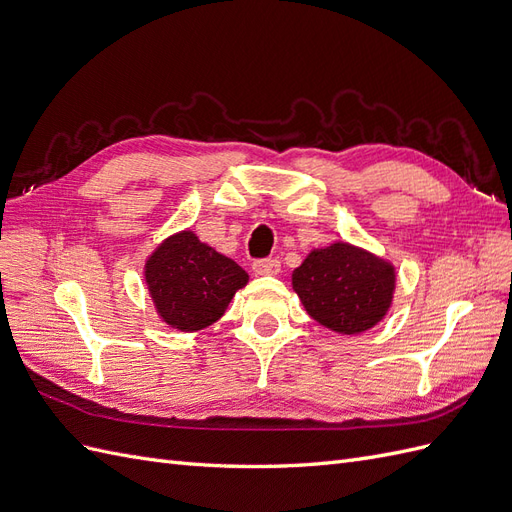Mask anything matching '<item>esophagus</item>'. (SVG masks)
Instances as JSON below:
<instances>
[{
	"label": "esophagus",
	"mask_w": 512,
	"mask_h": 512,
	"mask_svg": "<svg viewBox=\"0 0 512 512\" xmlns=\"http://www.w3.org/2000/svg\"><path fill=\"white\" fill-rule=\"evenodd\" d=\"M252 271L256 275H277L282 271V265H280V260L265 258V260H256L252 265Z\"/></svg>",
	"instance_id": "34e87169"
}]
</instances>
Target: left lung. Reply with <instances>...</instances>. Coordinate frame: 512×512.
<instances>
[{
	"label": "left lung",
	"instance_id": "8db88e82",
	"mask_svg": "<svg viewBox=\"0 0 512 512\" xmlns=\"http://www.w3.org/2000/svg\"><path fill=\"white\" fill-rule=\"evenodd\" d=\"M305 312L342 335L363 333L386 316L395 292V267L361 247L335 241L312 250L292 271Z\"/></svg>",
	"mask_w": 512,
	"mask_h": 512
}]
</instances>
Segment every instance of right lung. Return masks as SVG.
<instances>
[{
	"label": "right lung",
	"mask_w": 512,
	"mask_h": 512,
	"mask_svg": "<svg viewBox=\"0 0 512 512\" xmlns=\"http://www.w3.org/2000/svg\"><path fill=\"white\" fill-rule=\"evenodd\" d=\"M145 282L158 316L177 331H200L220 320L247 273L192 230L164 239L145 262Z\"/></svg>",
	"instance_id": "obj_1"
}]
</instances>
